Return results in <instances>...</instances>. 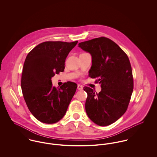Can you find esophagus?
I'll return each mask as SVG.
<instances>
[{"label":"esophagus","mask_w":157,"mask_h":157,"mask_svg":"<svg viewBox=\"0 0 157 157\" xmlns=\"http://www.w3.org/2000/svg\"><path fill=\"white\" fill-rule=\"evenodd\" d=\"M83 89V87L82 85H77V90H82Z\"/></svg>","instance_id":"obj_1"}]
</instances>
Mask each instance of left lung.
Instances as JSON below:
<instances>
[{"label": "left lung", "instance_id": "1", "mask_svg": "<svg viewBox=\"0 0 157 157\" xmlns=\"http://www.w3.org/2000/svg\"><path fill=\"white\" fill-rule=\"evenodd\" d=\"M89 52L92 65L89 76L97 78L101 90L97 94L89 87L86 112L90 120L101 126L111 124L128 109L134 89L131 65L128 56L111 39L101 37L78 44Z\"/></svg>", "mask_w": 157, "mask_h": 157}]
</instances>
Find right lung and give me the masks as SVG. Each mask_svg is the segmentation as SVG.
<instances>
[{
	"instance_id": "right-lung-1",
	"label": "right lung",
	"mask_w": 157,
	"mask_h": 157,
	"mask_svg": "<svg viewBox=\"0 0 157 157\" xmlns=\"http://www.w3.org/2000/svg\"><path fill=\"white\" fill-rule=\"evenodd\" d=\"M77 42H45L26 57L21 80L23 95L29 111L42 123L60 121L75 94L76 83L67 82L56 89L51 78L64 71L66 58Z\"/></svg>"
}]
</instances>
